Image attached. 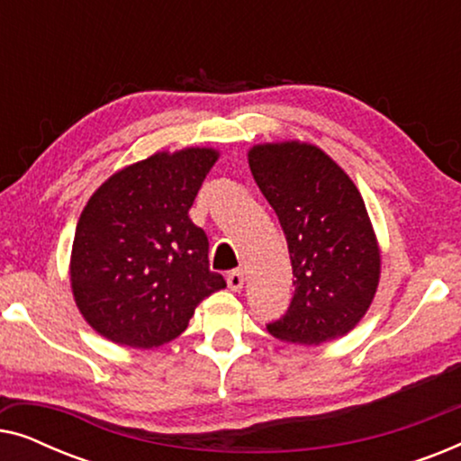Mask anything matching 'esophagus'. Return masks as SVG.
Instances as JSON below:
<instances>
[{
	"label": "esophagus",
	"mask_w": 461,
	"mask_h": 461,
	"mask_svg": "<svg viewBox=\"0 0 461 461\" xmlns=\"http://www.w3.org/2000/svg\"><path fill=\"white\" fill-rule=\"evenodd\" d=\"M226 283H229V287L232 292H241L243 285H245V273L243 270H230L229 275H226Z\"/></svg>",
	"instance_id": "34e87169"
}]
</instances>
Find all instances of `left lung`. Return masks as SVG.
<instances>
[{
    "label": "left lung",
    "instance_id": "1",
    "mask_svg": "<svg viewBox=\"0 0 461 461\" xmlns=\"http://www.w3.org/2000/svg\"><path fill=\"white\" fill-rule=\"evenodd\" d=\"M251 176L279 218L294 270L287 312L267 330L289 344L319 346L346 336L380 285L382 251L350 176L317 144H254Z\"/></svg>",
    "mask_w": 461,
    "mask_h": 461
}]
</instances>
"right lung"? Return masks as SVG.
<instances>
[{
	"label": "right lung",
	"mask_w": 461,
	"mask_h": 461,
	"mask_svg": "<svg viewBox=\"0 0 461 461\" xmlns=\"http://www.w3.org/2000/svg\"><path fill=\"white\" fill-rule=\"evenodd\" d=\"M220 150H159L100 185L75 230L71 289L87 325L113 344L157 348L188 327L199 302L226 287L203 229L188 218Z\"/></svg>",
	"instance_id": "obj_1"
}]
</instances>
